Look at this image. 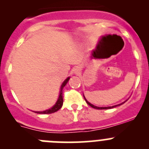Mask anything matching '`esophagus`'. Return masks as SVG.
<instances>
[{
  "mask_svg": "<svg viewBox=\"0 0 149 149\" xmlns=\"http://www.w3.org/2000/svg\"><path fill=\"white\" fill-rule=\"evenodd\" d=\"M76 72H79V69H76Z\"/></svg>",
  "mask_w": 149,
  "mask_h": 149,
  "instance_id": "obj_1",
  "label": "esophagus"
}]
</instances>
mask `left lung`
<instances>
[{"label":"left lung","instance_id":"8db88e82","mask_svg":"<svg viewBox=\"0 0 149 149\" xmlns=\"http://www.w3.org/2000/svg\"><path fill=\"white\" fill-rule=\"evenodd\" d=\"M84 100H85L87 104H88L89 105V106H91V107L94 108V109H112V108H114V107H115L120 106V105H121L122 104L125 103V102L126 101H127V100H126V101H125V102H123V103H121V104H119L115 105V106H112V107H97V106H94V105H93L92 104H91V103H90V102H88L86 100V98H85V97H84Z\"/></svg>","mask_w":149,"mask_h":149}]
</instances>
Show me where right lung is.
Here are the masks:
<instances>
[{
  "instance_id": "1",
  "label": "right lung",
  "mask_w": 149,
  "mask_h": 149,
  "mask_svg": "<svg viewBox=\"0 0 149 149\" xmlns=\"http://www.w3.org/2000/svg\"><path fill=\"white\" fill-rule=\"evenodd\" d=\"M69 79H70V77L67 78V79L64 81L62 85H61V91H60V95H59V97H58V101L56 102L55 104L54 105L52 108H50V109H47V110L42 111V112H36V113L37 114H51V113H54V112L59 110V109L62 107L63 103V89L64 86L67 84L68 81H69Z\"/></svg>"
}]
</instances>
